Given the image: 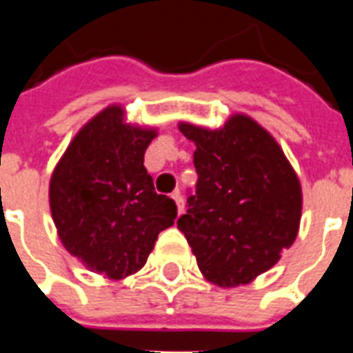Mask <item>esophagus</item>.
<instances>
[{
  "label": "esophagus",
  "mask_w": 353,
  "mask_h": 353,
  "mask_svg": "<svg viewBox=\"0 0 353 353\" xmlns=\"http://www.w3.org/2000/svg\"><path fill=\"white\" fill-rule=\"evenodd\" d=\"M172 199H174V202H176L177 210L181 212V210H183V199H181V192L174 191V192H172Z\"/></svg>",
  "instance_id": "obj_1"
}]
</instances>
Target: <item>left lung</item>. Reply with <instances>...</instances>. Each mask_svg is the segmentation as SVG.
<instances>
[{
    "instance_id": "obj_1",
    "label": "left lung",
    "mask_w": 353,
    "mask_h": 353,
    "mask_svg": "<svg viewBox=\"0 0 353 353\" xmlns=\"http://www.w3.org/2000/svg\"><path fill=\"white\" fill-rule=\"evenodd\" d=\"M196 145V194L177 219L202 276L219 288L252 283L295 242L303 187L280 143L245 113L219 128L179 121Z\"/></svg>"
}]
</instances>
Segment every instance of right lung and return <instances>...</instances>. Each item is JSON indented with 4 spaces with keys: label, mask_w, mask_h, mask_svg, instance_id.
<instances>
[{
    "label": "right lung",
    "mask_w": 353,
    "mask_h": 353,
    "mask_svg": "<svg viewBox=\"0 0 353 353\" xmlns=\"http://www.w3.org/2000/svg\"><path fill=\"white\" fill-rule=\"evenodd\" d=\"M157 126L126 121L111 103L85 123L52 170L49 206L65 252L94 274L139 272L159 232L174 225L176 202L157 194L143 166Z\"/></svg>",
    "instance_id": "1"
}]
</instances>
